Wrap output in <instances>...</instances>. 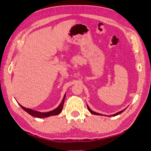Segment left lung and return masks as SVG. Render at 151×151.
I'll return each mask as SVG.
<instances>
[{
	"label": "left lung",
	"mask_w": 151,
	"mask_h": 151,
	"mask_svg": "<svg viewBox=\"0 0 151 151\" xmlns=\"http://www.w3.org/2000/svg\"><path fill=\"white\" fill-rule=\"evenodd\" d=\"M87 106H88V109H89V111L91 113L94 114V115H102V114H99V113H96V112H94V111H92V110H91V109L89 108V107L88 106V105H87ZM125 109H126V108L123 109V110H122V111H119V112H118V113H115V114H114V115H109V116H116V115H119V114L122 113V112L124 111L125 110Z\"/></svg>",
	"instance_id": "8db88e82"
}]
</instances>
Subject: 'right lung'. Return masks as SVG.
Wrapping results in <instances>:
<instances>
[{"instance_id":"1","label":"right lung","mask_w":151,"mask_h":151,"mask_svg":"<svg viewBox=\"0 0 151 151\" xmlns=\"http://www.w3.org/2000/svg\"><path fill=\"white\" fill-rule=\"evenodd\" d=\"M65 98V94L63 96V98L62 99V101L61 102V103L60 104L59 106L55 108V109L52 111H50L48 112H40L38 111H35V110H33L31 109H29V108H26L24 106H21L20 104H19L20 105V106L24 109L25 111H26L28 114H29L30 115L33 116L34 117H36V118H47L50 116H53V115H58L59 113H60V112L62 111V109H63V104H64V100Z\"/></svg>"}]
</instances>
